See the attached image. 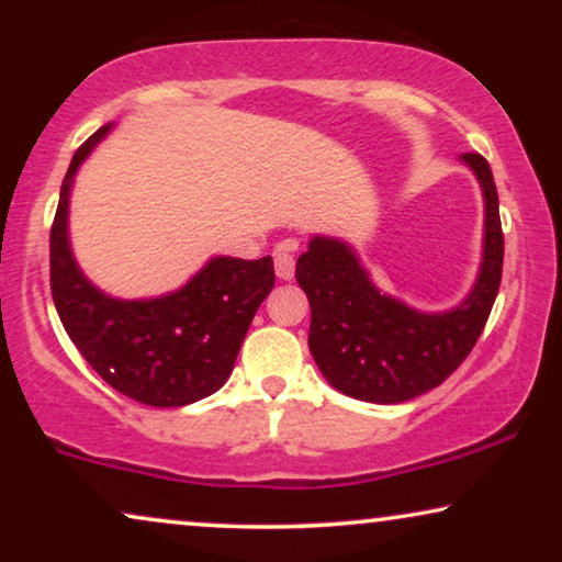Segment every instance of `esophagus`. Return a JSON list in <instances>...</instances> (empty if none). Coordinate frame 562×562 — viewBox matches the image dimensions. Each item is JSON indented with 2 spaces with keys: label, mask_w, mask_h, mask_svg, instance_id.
<instances>
[{
  "label": "esophagus",
  "mask_w": 562,
  "mask_h": 562,
  "mask_svg": "<svg viewBox=\"0 0 562 562\" xmlns=\"http://www.w3.org/2000/svg\"><path fill=\"white\" fill-rule=\"evenodd\" d=\"M294 240H283L276 245L273 250V266H276V276L281 281H291L294 279Z\"/></svg>",
  "instance_id": "esophagus-1"
}]
</instances>
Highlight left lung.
<instances>
[{"mask_svg": "<svg viewBox=\"0 0 562 562\" xmlns=\"http://www.w3.org/2000/svg\"><path fill=\"white\" fill-rule=\"evenodd\" d=\"M483 194L481 266L465 299L425 312L375 286L348 240L312 235L296 260V281L312 306L310 350L329 386L371 404H402L427 394L463 363L498 294L504 235L486 158L465 153Z\"/></svg>", "mask_w": 562, "mask_h": 562, "instance_id": "left-lung-1", "label": "left lung"}]
</instances>
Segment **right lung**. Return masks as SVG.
<instances>
[{"label": "right lung", "mask_w": 562, "mask_h": 562, "mask_svg": "<svg viewBox=\"0 0 562 562\" xmlns=\"http://www.w3.org/2000/svg\"><path fill=\"white\" fill-rule=\"evenodd\" d=\"M114 130L99 127L76 150L50 229V291L68 337L87 363L135 402L187 406L225 386L258 306L271 294V256H212L179 289L120 299L89 281L68 235L71 189L83 160Z\"/></svg>", "instance_id": "1"}]
</instances>
